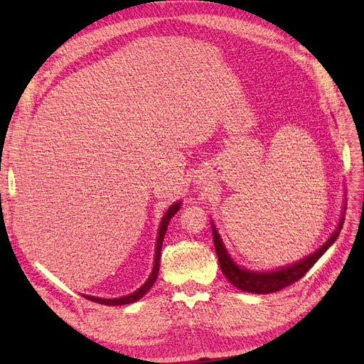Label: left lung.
<instances>
[{"mask_svg": "<svg viewBox=\"0 0 364 364\" xmlns=\"http://www.w3.org/2000/svg\"><path fill=\"white\" fill-rule=\"evenodd\" d=\"M344 210H346V203H344ZM343 223H344V211L341 214V219L338 222L336 230L327 239V242L321 245L314 253L308 255V257H305L304 259H300L297 262H292L291 266L266 270V272L264 270H262V272H258V270H249L245 267L237 266L235 259L230 257L225 245H223V241L220 239V235L218 228H215L214 222H211V228H213V241L215 247V253H218L220 269L223 275L227 277V280L233 286H236L237 289H241L244 292L270 294V292L280 291L286 288V286L292 284L294 282L300 280V278L314 266V262L328 250V247H331V244L336 241L339 236V231L343 228Z\"/></svg>", "mask_w": 364, "mask_h": 364, "instance_id": "left-lung-1", "label": "left lung"}]
</instances>
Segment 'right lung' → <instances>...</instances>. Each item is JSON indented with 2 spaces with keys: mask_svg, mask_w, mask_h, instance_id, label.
I'll use <instances>...</instances> for the list:
<instances>
[{
  "mask_svg": "<svg viewBox=\"0 0 364 364\" xmlns=\"http://www.w3.org/2000/svg\"><path fill=\"white\" fill-rule=\"evenodd\" d=\"M181 208V202H175L173 205H170L168 210L166 211L164 218H162L161 223H159V230H158V239H156V252H154V262H153V269H151V274L150 277L146 278V282L141 286V288L136 289L134 292L128 294V296H123V297H119V299H102V297H95V296H86L84 294V297L92 300V301H97V304H102V305H109V306H114V305H127V304H134L136 300L142 299L146 292L150 291L151 286L154 284V282H156L158 278V272H159V259H161V247H162V241H164V235L167 231V227H168V222L170 219L173 218V215L176 214V211H180Z\"/></svg>",
  "mask_w": 364,
  "mask_h": 364,
  "instance_id": "right-lung-1",
  "label": "right lung"
}]
</instances>
